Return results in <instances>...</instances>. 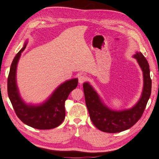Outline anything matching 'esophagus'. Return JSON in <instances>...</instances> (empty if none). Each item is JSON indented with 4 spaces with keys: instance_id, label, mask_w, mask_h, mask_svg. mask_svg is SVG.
<instances>
[{
    "instance_id": "34e87169",
    "label": "esophagus",
    "mask_w": 159,
    "mask_h": 159,
    "mask_svg": "<svg viewBox=\"0 0 159 159\" xmlns=\"http://www.w3.org/2000/svg\"><path fill=\"white\" fill-rule=\"evenodd\" d=\"M86 80V77L84 75H80L78 77V81L80 84H83Z\"/></svg>"
}]
</instances>
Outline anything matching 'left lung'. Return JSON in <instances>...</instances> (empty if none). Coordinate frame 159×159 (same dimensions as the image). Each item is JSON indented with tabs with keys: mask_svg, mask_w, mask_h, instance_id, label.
<instances>
[{
	"mask_svg": "<svg viewBox=\"0 0 159 159\" xmlns=\"http://www.w3.org/2000/svg\"><path fill=\"white\" fill-rule=\"evenodd\" d=\"M141 67L144 77V87L138 102L129 109L113 111L102 102L94 89L88 82L83 84L86 104L90 117L96 128L107 133H118L129 129L142 117L151 94L152 80L148 61L139 52L134 55Z\"/></svg>",
	"mask_w": 159,
	"mask_h": 159,
	"instance_id": "obj_1",
	"label": "left lung"
}]
</instances>
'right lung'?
<instances>
[{"label": "right lung", "mask_w": 159, "mask_h": 159, "mask_svg": "<svg viewBox=\"0 0 159 159\" xmlns=\"http://www.w3.org/2000/svg\"><path fill=\"white\" fill-rule=\"evenodd\" d=\"M27 42L15 57L11 63L7 80V92L15 113L25 124L35 129H50L60 125L65 117V102L70 92L77 86V78L65 82L54 91L52 95L39 105L27 104L21 98L16 82V70L21 52Z\"/></svg>", "instance_id": "1"}]
</instances>
